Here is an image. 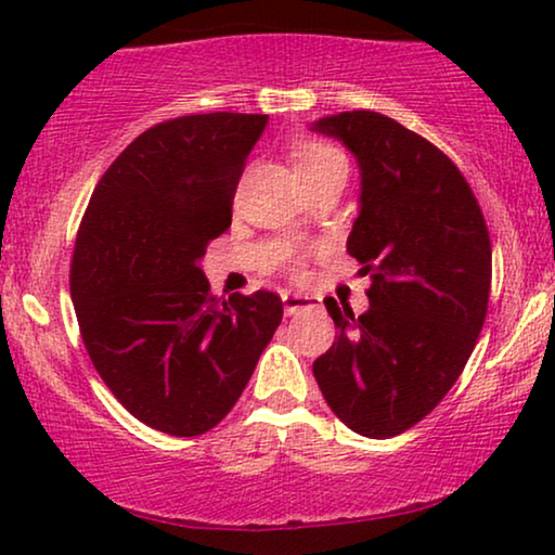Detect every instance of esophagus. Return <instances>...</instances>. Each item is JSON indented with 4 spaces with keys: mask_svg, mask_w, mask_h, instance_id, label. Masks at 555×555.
Masks as SVG:
<instances>
[{
    "mask_svg": "<svg viewBox=\"0 0 555 555\" xmlns=\"http://www.w3.org/2000/svg\"><path fill=\"white\" fill-rule=\"evenodd\" d=\"M283 302H285V313L287 315H293V313H298V310H302V308H310V306H315V298H310V295H300V293H285L283 295Z\"/></svg>",
    "mask_w": 555,
    "mask_h": 555,
    "instance_id": "esophagus-1",
    "label": "esophagus"
}]
</instances>
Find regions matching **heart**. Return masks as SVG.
I'll return each mask as SVG.
<instances>
[{
	"instance_id": "obj_1",
	"label": "heart",
	"mask_w": 555,
	"mask_h": 555,
	"mask_svg": "<svg viewBox=\"0 0 555 555\" xmlns=\"http://www.w3.org/2000/svg\"><path fill=\"white\" fill-rule=\"evenodd\" d=\"M295 171L300 173V179L318 177V173L328 171H348L346 156L333 146L328 141L321 139H295L291 149ZM293 257V255H291ZM295 270H298V260H293Z\"/></svg>"
}]
</instances>
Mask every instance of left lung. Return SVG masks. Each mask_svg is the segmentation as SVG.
Here are the masks:
<instances>
[{
  "mask_svg": "<svg viewBox=\"0 0 555 555\" xmlns=\"http://www.w3.org/2000/svg\"><path fill=\"white\" fill-rule=\"evenodd\" d=\"M361 166L348 255L369 310L325 298L338 338L313 363L333 414L371 439L422 422L457 382L488 315L492 247L473 189L435 143L374 111L325 116Z\"/></svg>",
  "mask_w": 555,
  "mask_h": 555,
  "instance_id": "1",
  "label": "left lung"
}]
</instances>
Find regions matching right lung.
Wrapping results in <instances>:
<instances>
[{
	"mask_svg": "<svg viewBox=\"0 0 555 555\" xmlns=\"http://www.w3.org/2000/svg\"><path fill=\"white\" fill-rule=\"evenodd\" d=\"M268 116L199 113L128 143L90 196L70 295L105 386L171 437L217 427L283 321L270 291L209 293L199 260L232 224V202Z\"/></svg>",
	"mask_w": 555,
	"mask_h": 555,
	"instance_id": "1",
	"label": "right lung"
}]
</instances>
